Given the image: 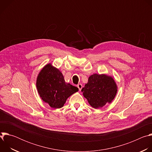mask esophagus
Here are the masks:
<instances>
[{
    "instance_id": "esophagus-1",
    "label": "esophagus",
    "mask_w": 152,
    "mask_h": 152,
    "mask_svg": "<svg viewBox=\"0 0 152 152\" xmlns=\"http://www.w3.org/2000/svg\"><path fill=\"white\" fill-rule=\"evenodd\" d=\"M77 86V88H79V90L80 91L82 90V85L81 83H79Z\"/></svg>"
}]
</instances>
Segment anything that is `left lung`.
Segmentation results:
<instances>
[{"label":"left lung","mask_w":152,"mask_h":152,"mask_svg":"<svg viewBox=\"0 0 152 152\" xmlns=\"http://www.w3.org/2000/svg\"><path fill=\"white\" fill-rule=\"evenodd\" d=\"M81 91L89 104L98 109L112 102L117 93V86L111 76L93 74Z\"/></svg>","instance_id":"8db88e82"}]
</instances>
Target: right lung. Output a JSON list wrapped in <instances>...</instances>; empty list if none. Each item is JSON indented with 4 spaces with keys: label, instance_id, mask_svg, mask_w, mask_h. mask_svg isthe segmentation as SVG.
<instances>
[{
    "label": "right lung",
    "instance_id": "obj_1",
    "mask_svg": "<svg viewBox=\"0 0 152 152\" xmlns=\"http://www.w3.org/2000/svg\"><path fill=\"white\" fill-rule=\"evenodd\" d=\"M36 85L43 102L55 109L62 107L70 96L79 91L76 86L65 82L62 73L50 63L39 73Z\"/></svg>",
    "mask_w": 152,
    "mask_h": 152
}]
</instances>
